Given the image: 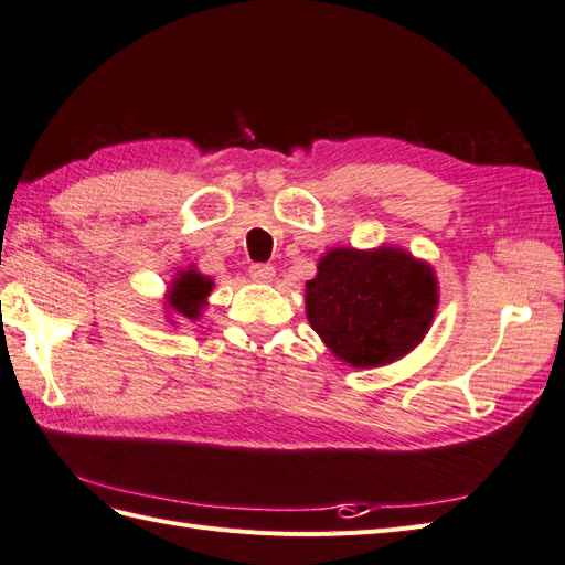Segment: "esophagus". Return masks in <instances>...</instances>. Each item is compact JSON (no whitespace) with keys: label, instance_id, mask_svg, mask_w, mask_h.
<instances>
[{"label":"esophagus","instance_id":"esophagus-1","mask_svg":"<svg viewBox=\"0 0 565 565\" xmlns=\"http://www.w3.org/2000/svg\"><path fill=\"white\" fill-rule=\"evenodd\" d=\"M248 274L253 281H260V284H269L274 279V267L271 265H250Z\"/></svg>","mask_w":565,"mask_h":565}]
</instances>
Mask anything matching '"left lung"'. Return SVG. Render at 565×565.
Here are the masks:
<instances>
[{
	"instance_id": "1",
	"label": "left lung",
	"mask_w": 565,
	"mask_h": 565,
	"mask_svg": "<svg viewBox=\"0 0 565 565\" xmlns=\"http://www.w3.org/2000/svg\"><path fill=\"white\" fill-rule=\"evenodd\" d=\"M308 319L335 358L352 366L399 360L426 335L438 284L405 250L335 248L305 288Z\"/></svg>"
}]
</instances>
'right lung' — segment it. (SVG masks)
Masks as SVG:
<instances>
[{
  "instance_id": "obj_1",
  "label": "right lung",
  "mask_w": 565,
  "mask_h": 565,
  "mask_svg": "<svg viewBox=\"0 0 565 565\" xmlns=\"http://www.w3.org/2000/svg\"><path fill=\"white\" fill-rule=\"evenodd\" d=\"M213 281L201 277L196 271H182L180 279L174 281L172 291H170V305L172 308L189 317V319H196L201 315V308L205 305V296L211 294Z\"/></svg>"
}]
</instances>
